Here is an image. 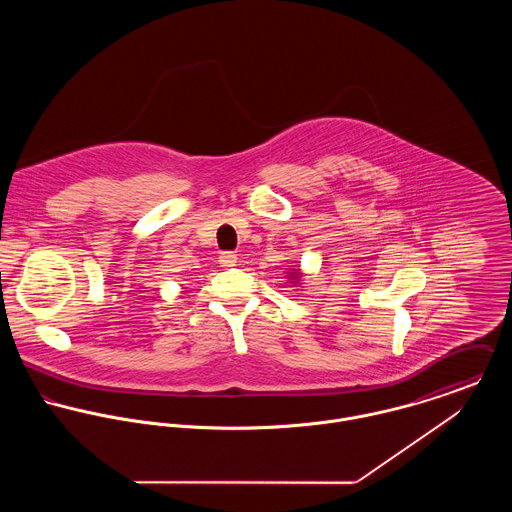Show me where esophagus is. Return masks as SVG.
<instances>
[{
    "instance_id": "obj_1",
    "label": "esophagus",
    "mask_w": 512,
    "mask_h": 512,
    "mask_svg": "<svg viewBox=\"0 0 512 512\" xmlns=\"http://www.w3.org/2000/svg\"><path fill=\"white\" fill-rule=\"evenodd\" d=\"M222 268H234L236 266V254L234 252H222L219 256Z\"/></svg>"
}]
</instances>
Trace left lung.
Here are the masks:
<instances>
[{"mask_svg": "<svg viewBox=\"0 0 512 512\" xmlns=\"http://www.w3.org/2000/svg\"><path fill=\"white\" fill-rule=\"evenodd\" d=\"M297 276H299V274H295V278H297Z\"/></svg>", "mask_w": 512, "mask_h": 512, "instance_id": "8db88e82", "label": "left lung"}]
</instances>
